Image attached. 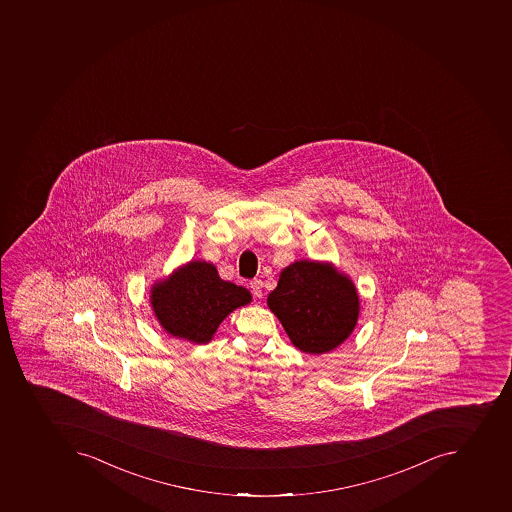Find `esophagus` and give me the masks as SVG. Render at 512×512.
<instances>
[{"mask_svg": "<svg viewBox=\"0 0 512 512\" xmlns=\"http://www.w3.org/2000/svg\"><path fill=\"white\" fill-rule=\"evenodd\" d=\"M250 288L253 291L254 298H262V280H259V278L251 280Z\"/></svg>", "mask_w": 512, "mask_h": 512, "instance_id": "esophagus-1", "label": "esophagus"}]
</instances>
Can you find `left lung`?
<instances>
[{
    "label": "left lung",
    "instance_id": "obj_1",
    "mask_svg": "<svg viewBox=\"0 0 512 512\" xmlns=\"http://www.w3.org/2000/svg\"><path fill=\"white\" fill-rule=\"evenodd\" d=\"M267 306L299 351L326 354L355 330L360 314L359 291L333 262L299 259L280 272Z\"/></svg>",
    "mask_w": 512,
    "mask_h": 512
}]
</instances>
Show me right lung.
Masks as SVG:
<instances>
[{"instance_id":"right-lung-1","label":"right lung","mask_w":512,"mask_h":512,"mask_svg":"<svg viewBox=\"0 0 512 512\" xmlns=\"http://www.w3.org/2000/svg\"><path fill=\"white\" fill-rule=\"evenodd\" d=\"M253 301L243 286L219 277L211 262L192 259L150 286V307L161 328L189 343H210L219 325Z\"/></svg>"}]
</instances>
